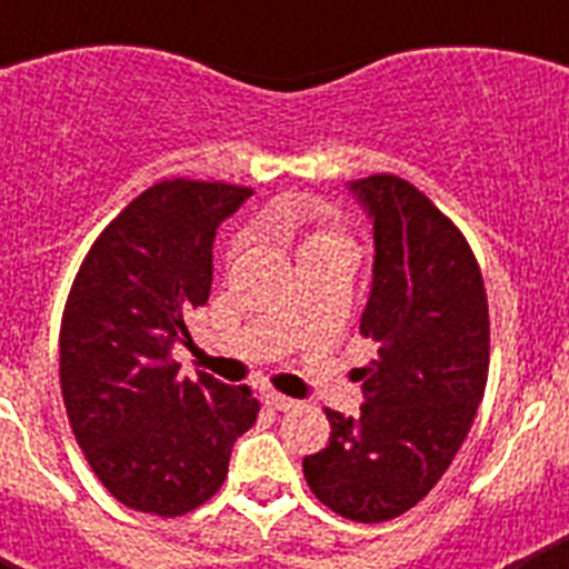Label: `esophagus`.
I'll return each mask as SVG.
<instances>
[{
    "label": "esophagus",
    "mask_w": 569,
    "mask_h": 569,
    "mask_svg": "<svg viewBox=\"0 0 569 569\" xmlns=\"http://www.w3.org/2000/svg\"><path fill=\"white\" fill-rule=\"evenodd\" d=\"M261 401L270 407V410H290V407L296 405L293 399H288V396L281 393H273V390H268V393H261Z\"/></svg>",
    "instance_id": "34e87169"
}]
</instances>
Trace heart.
Here are the masks:
<instances>
[{
    "mask_svg": "<svg viewBox=\"0 0 569 569\" xmlns=\"http://www.w3.org/2000/svg\"><path fill=\"white\" fill-rule=\"evenodd\" d=\"M301 224H316V230L310 233L305 250L319 248V244H328V241H339L333 233H330V230L319 228L321 213L313 208H281L270 216V228H273L276 233H293V230L301 228Z\"/></svg>",
    "mask_w": 569,
    "mask_h": 569,
    "instance_id": "heart-1",
    "label": "heart"
}]
</instances>
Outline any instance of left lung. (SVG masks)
Segmentation results:
<instances>
[{"mask_svg":"<svg viewBox=\"0 0 569 569\" xmlns=\"http://www.w3.org/2000/svg\"><path fill=\"white\" fill-rule=\"evenodd\" d=\"M347 190L373 224L359 330L379 356L361 370V413L325 410L328 447L301 467L321 505L376 525L419 505L453 465L485 396L490 319L470 244L421 190L390 173Z\"/></svg>","mask_w":569,"mask_h":569,"instance_id":"1","label":"left lung"}]
</instances>
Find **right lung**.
Returning a JSON list of instances; mask_svg holds the SVG:
<instances>
[{
    "mask_svg": "<svg viewBox=\"0 0 569 569\" xmlns=\"http://www.w3.org/2000/svg\"><path fill=\"white\" fill-rule=\"evenodd\" d=\"M253 190L170 179L99 233L68 296L59 376L70 427L108 492L130 510L182 516L228 479L259 416L248 387L182 379L173 345L208 305L213 241Z\"/></svg>",
    "mask_w": 569,
    "mask_h": 569,
    "instance_id": "right-lung-1",
    "label": "right lung"
}]
</instances>
